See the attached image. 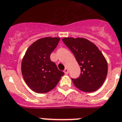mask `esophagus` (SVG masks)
I'll list each match as a JSON object with an SVG mask.
<instances>
[{
    "instance_id": "esophagus-1",
    "label": "esophagus",
    "mask_w": 122,
    "mask_h": 122,
    "mask_svg": "<svg viewBox=\"0 0 122 122\" xmlns=\"http://www.w3.org/2000/svg\"><path fill=\"white\" fill-rule=\"evenodd\" d=\"M64 72L66 74H68V73H69V70H68V68H66L65 69H64Z\"/></svg>"
}]
</instances>
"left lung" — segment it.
I'll return each instance as SVG.
<instances>
[{
  "instance_id": "1",
  "label": "left lung",
  "mask_w": 122,
  "mask_h": 122,
  "mask_svg": "<svg viewBox=\"0 0 122 122\" xmlns=\"http://www.w3.org/2000/svg\"><path fill=\"white\" fill-rule=\"evenodd\" d=\"M63 42L73 52L81 68L80 76L72 79L73 84L82 91L91 93L102 85L108 73V64L97 46L83 37H65Z\"/></svg>"
}]
</instances>
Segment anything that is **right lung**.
<instances>
[{
    "instance_id": "right-lung-1",
    "label": "right lung",
    "mask_w": 122,
    "mask_h": 122,
    "mask_svg": "<svg viewBox=\"0 0 122 122\" xmlns=\"http://www.w3.org/2000/svg\"><path fill=\"white\" fill-rule=\"evenodd\" d=\"M60 37H44L32 43L21 62V73L28 87L37 93L52 90L64 73L50 59Z\"/></svg>"
}]
</instances>
